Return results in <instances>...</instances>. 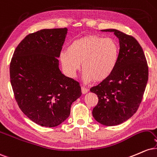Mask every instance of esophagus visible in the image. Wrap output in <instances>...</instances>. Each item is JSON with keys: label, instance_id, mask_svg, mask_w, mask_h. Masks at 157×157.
<instances>
[{"label": "esophagus", "instance_id": "esophagus-1", "mask_svg": "<svg viewBox=\"0 0 157 157\" xmlns=\"http://www.w3.org/2000/svg\"><path fill=\"white\" fill-rule=\"evenodd\" d=\"M88 92H89V90L86 89V88H85V87H84V86H82V94H86V93H87Z\"/></svg>", "mask_w": 157, "mask_h": 157}]
</instances>
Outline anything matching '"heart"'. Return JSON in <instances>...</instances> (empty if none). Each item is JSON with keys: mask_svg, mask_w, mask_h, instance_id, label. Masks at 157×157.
<instances>
[{"mask_svg": "<svg viewBox=\"0 0 157 157\" xmlns=\"http://www.w3.org/2000/svg\"><path fill=\"white\" fill-rule=\"evenodd\" d=\"M119 46L112 38L89 35L75 40L60 53L64 72L73 77L82 63L84 82H100L112 74L117 64Z\"/></svg>", "mask_w": 157, "mask_h": 157, "instance_id": "1", "label": "heart"}]
</instances>
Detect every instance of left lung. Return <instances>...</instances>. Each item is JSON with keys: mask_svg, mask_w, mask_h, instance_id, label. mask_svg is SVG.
Returning a JSON list of instances; mask_svg holds the SVG:
<instances>
[{"mask_svg": "<svg viewBox=\"0 0 157 157\" xmlns=\"http://www.w3.org/2000/svg\"><path fill=\"white\" fill-rule=\"evenodd\" d=\"M101 31L113 32L119 40L120 50L112 74L90 89L98 97L93 116L104 126H117L137 112L148 82V67L143 50L135 38L116 29Z\"/></svg>", "mask_w": 157, "mask_h": 157, "instance_id": "1", "label": "left lung"}]
</instances>
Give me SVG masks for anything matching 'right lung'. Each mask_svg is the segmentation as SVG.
<instances>
[{
	"label": "right lung",
	"mask_w": 157,
	"mask_h": 157,
	"mask_svg": "<svg viewBox=\"0 0 157 157\" xmlns=\"http://www.w3.org/2000/svg\"><path fill=\"white\" fill-rule=\"evenodd\" d=\"M67 34L64 28L29 34L11 61V84L17 103L31 121L42 126L55 127L64 122L72 104L82 95L79 83L59 67Z\"/></svg>",
	"instance_id": "add662e5"
}]
</instances>
